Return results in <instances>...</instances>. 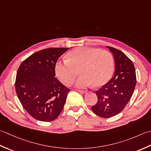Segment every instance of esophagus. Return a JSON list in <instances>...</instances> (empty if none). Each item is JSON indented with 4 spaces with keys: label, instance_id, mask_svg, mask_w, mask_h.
I'll list each match as a JSON object with an SVG mask.
<instances>
[{
    "label": "esophagus",
    "instance_id": "34e87169",
    "mask_svg": "<svg viewBox=\"0 0 151 151\" xmlns=\"http://www.w3.org/2000/svg\"><path fill=\"white\" fill-rule=\"evenodd\" d=\"M78 92H79V93H86V91H85V90H76Z\"/></svg>",
    "mask_w": 151,
    "mask_h": 151
}]
</instances>
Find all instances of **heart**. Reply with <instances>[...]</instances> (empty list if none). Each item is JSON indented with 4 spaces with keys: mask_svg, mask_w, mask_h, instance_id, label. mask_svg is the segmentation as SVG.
Returning a JSON list of instances; mask_svg holds the SVG:
<instances>
[{
    "mask_svg": "<svg viewBox=\"0 0 151 151\" xmlns=\"http://www.w3.org/2000/svg\"><path fill=\"white\" fill-rule=\"evenodd\" d=\"M114 68L113 58L108 51L94 47H77L67 54L66 60L58 61L55 73L60 81L70 85L79 73L81 76L76 82L78 87L94 84L99 87L111 78Z\"/></svg>",
    "mask_w": 151,
    "mask_h": 151,
    "instance_id": "obj_1",
    "label": "heart"
}]
</instances>
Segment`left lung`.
Returning <instances> with one entry per match:
<instances>
[{"label":"left lung","instance_id":"8db88e82","mask_svg":"<svg viewBox=\"0 0 151 151\" xmlns=\"http://www.w3.org/2000/svg\"><path fill=\"white\" fill-rule=\"evenodd\" d=\"M115 58L113 78L96 92L97 103L93 111L103 118H110L121 113L130 101L136 85V75L132 61L123 52L107 46Z\"/></svg>","mask_w":151,"mask_h":151}]
</instances>
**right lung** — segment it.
I'll list each match as a JSON object with an SVG mask.
<instances>
[{
	"label": "right lung",
	"instance_id": "obj_1",
	"mask_svg": "<svg viewBox=\"0 0 151 151\" xmlns=\"http://www.w3.org/2000/svg\"><path fill=\"white\" fill-rule=\"evenodd\" d=\"M69 48H48L37 51L20 64L15 79V91L21 105L38 121L50 122L63 109L68 88L55 76L58 58Z\"/></svg>",
	"mask_w": 151,
	"mask_h": 151
}]
</instances>
